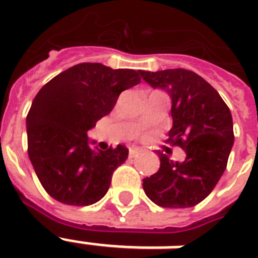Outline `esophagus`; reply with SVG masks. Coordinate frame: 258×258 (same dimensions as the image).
Segmentation results:
<instances>
[{
	"instance_id": "obj_1",
	"label": "esophagus",
	"mask_w": 258,
	"mask_h": 258,
	"mask_svg": "<svg viewBox=\"0 0 258 258\" xmlns=\"http://www.w3.org/2000/svg\"><path fill=\"white\" fill-rule=\"evenodd\" d=\"M140 152H141L140 148H136V147H132V148H129V156H131V158H135V156H137Z\"/></svg>"
}]
</instances>
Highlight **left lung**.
Listing matches in <instances>:
<instances>
[{
  "label": "left lung",
  "mask_w": 258,
  "mask_h": 258,
  "mask_svg": "<svg viewBox=\"0 0 258 258\" xmlns=\"http://www.w3.org/2000/svg\"><path fill=\"white\" fill-rule=\"evenodd\" d=\"M151 87L171 96L173 126L168 143L186 152L174 162L158 152V173L143 179L145 195L163 208H189L214 190L227 166L234 144L230 108L218 91L201 76L186 69L140 71Z\"/></svg>",
  "instance_id": "8db88e82"
}]
</instances>
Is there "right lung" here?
I'll list each match as a JSON object with an SVG mask.
<instances>
[{"label":"right lung","mask_w":258,"mask_h":258,"mask_svg":"<svg viewBox=\"0 0 258 258\" xmlns=\"http://www.w3.org/2000/svg\"><path fill=\"white\" fill-rule=\"evenodd\" d=\"M140 72L83 62L44 84L27 115L28 156L44 190L68 205L84 207L107 193L115 168L127 159L123 145L106 151L88 145L87 132L110 114Z\"/></svg>","instance_id":"right-lung-1"}]
</instances>
